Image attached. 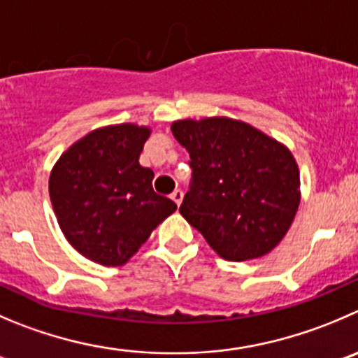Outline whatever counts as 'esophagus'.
I'll use <instances>...</instances> for the list:
<instances>
[{"instance_id":"34e87169","label":"esophagus","mask_w":358,"mask_h":358,"mask_svg":"<svg viewBox=\"0 0 358 358\" xmlns=\"http://www.w3.org/2000/svg\"><path fill=\"white\" fill-rule=\"evenodd\" d=\"M170 196H172V200H173V202L177 203V206H181V202H182V196H185V195H182V192H181V189H176V192H173L172 195H170Z\"/></svg>"}]
</instances>
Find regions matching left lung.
Wrapping results in <instances>:
<instances>
[{
	"mask_svg": "<svg viewBox=\"0 0 358 358\" xmlns=\"http://www.w3.org/2000/svg\"><path fill=\"white\" fill-rule=\"evenodd\" d=\"M172 134L192 158V186L179 207L185 220L224 260L271 253L301 203L290 149L230 117L173 121Z\"/></svg>",
	"mask_w": 358,
	"mask_h": 358,
	"instance_id": "1",
	"label": "left lung"
}]
</instances>
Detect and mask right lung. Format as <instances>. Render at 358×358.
Segmentation results:
<instances>
[{
	"mask_svg": "<svg viewBox=\"0 0 358 358\" xmlns=\"http://www.w3.org/2000/svg\"><path fill=\"white\" fill-rule=\"evenodd\" d=\"M151 128L134 122L90 131L66 149L49 179L61 232L83 257L119 267L177 209L152 189L155 172L138 163Z\"/></svg>",
	"mask_w": 358,
	"mask_h": 358,
	"instance_id": "right-lung-1",
	"label": "right lung"
}]
</instances>
